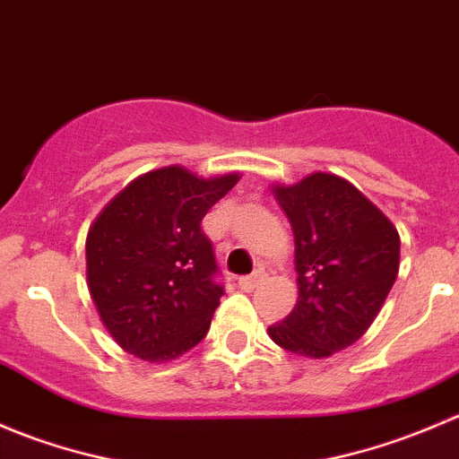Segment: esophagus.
I'll return each mask as SVG.
<instances>
[{"label": "esophagus", "instance_id": "obj_1", "mask_svg": "<svg viewBox=\"0 0 459 459\" xmlns=\"http://www.w3.org/2000/svg\"><path fill=\"white\" fill-rule=\"evenodd\" d=\"M264 277H266V273H264V268H257V271H253L251 275L239 277L238 284L242 286L244 290H251V289H255V286L259 284V281H264Z\"/></svg>", "mask_w": 459, "mask_h": 459}]
</instances>
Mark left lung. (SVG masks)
I'll return each instance as SVG.
<instances>
[{
  "instance_id": "8db88e82",
  "label": "left lung",
  "mask_w": 459,
  "mask_h": 459,
  "mask_svg": "<svg viewBox=\"0 0 459 459\" xmlns=\"http://www.w3.org/2000/svg\"><path fill=\"white\" fill-rule=\"evenodd\" d=\"M273 193L293 229L299 298L268 335L302 358H328L355 344L377 317L400 271V235L337 175L313 173Z\"/></svg>"
}]
</instances>
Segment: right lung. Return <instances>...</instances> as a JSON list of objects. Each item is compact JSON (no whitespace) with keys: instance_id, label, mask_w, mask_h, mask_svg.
<instances>
[{"instance_id":"add662e5","label":"right lung","mask_w":459,"mask_h":459,"mask_svg":"<svg viewBox=\"0 0 459 459\" xmlns=\"http://www.w3.org/2000/svg\"><path fill=\"white\" fill-rule=\"evenodd\" d=\"M238 179L166 166L133 179L92 221L88 290L126 353L169 362L204 340L224 286L202 220Z\"/></svg>"}]
</instances>
